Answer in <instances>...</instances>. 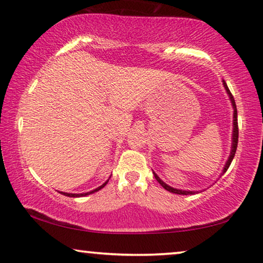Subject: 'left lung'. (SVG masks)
Returning a JSON list of instances; mask_svg holds the SVG:
<instances>
[{"label": "left lung", "instance_id": "1", "mask_svg": "<svg viewBox=\"0 0 263 263\" xmlns=\"http://www.w3.org/2000/svg\"><path fill=\"white\" fill-rule=\"evenodd\" d=\"M222 84H224V87L226 89V92H228V95L230 97V99H231V103H232V107H233V132H232V146H231V152H230V157L228 161H226L224 168H222V174L224 175L226 171H228V168L230 167V165H231V161L233 159V157H235L236 154V149H237V145H238V121H237V107H236V103H235V99H233V96L231 95V92H230V89L228 87V85H226V82L222 80ZM154 177L158 182H159V184L163 186L164 189H166L167 192L170 193H174V194H178V195H189V194H195V193H199V192H190V190H181V189H175L172 188V186L167 185L166 183H164L161 179L158 177L156 172H153Z\"/></svg>", "mask_w": 263, "mask_h": 263}]
</instances>
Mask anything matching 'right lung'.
<instances>
[{"instance_id":"add662e5","label":"right lung","mask_w":263,"mask_h":263,"mask_svg":"<svg viewBox=\"0 0 263 263\" xmlns=\"http://www.w3.org/2000/svg\"><path fill=\"white\" fill-rule=\"evenodd\" d=\"M107 182H109V179H107V181H106L105 183H104V184H102L100 186H98V188H97V189L92 190V192H88V193H84V194H69V193H63V192H60V193L63 194V195H66V196H69V197H81V196H86V195H89V194H93V193L98 192V190H100L102 188H104V186H105V185L107 184Z\"/></svg>"}]
</instances>
